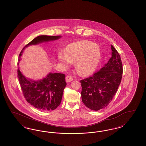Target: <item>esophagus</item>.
<instances>
[{
	"label": "esophagus",
	"mask_w": 146,
	"mask_h": 146,
	"mask_svg": "<svg viewBox=\"0 0 146 146\" xmlns=\"http://www.w3.org/2000/svg\"><path fill=\"white\" fill-rule=\"evenodd\" d=\"M73 80V78L72 76H66V81L67 83H70Z\"/></svg>",
	"instance_id": "esophagus-1"
}]
</instances>
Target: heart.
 <instances>
[{
    "mask_svg": "<svg viewBox=\"0 0 146 146\" xmlns=\"http://www.w3.org/2000/svg\"><path fill=\"white\" fill-rule=\"evenodd\" d=\"M101 52L98 45L88 41L75 42L68 45L64 54L58 55V60L67 67L75 62L76 68L79 73L86 76L92 74L101 60Z\"/></svg>",
    "mask_w": 146,
    "mask_h": 146,
    "instance_id": "heart-1",
    "label": "heart"
}]
</instances>
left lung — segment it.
Instances as JSON below:
<instances>
[{
    "instance_id": "1",
    "label": "left lung",
    "mask_w": 146,
    "mask_h": 146,
    "mask_svg": "<svg viewBox=\"0 0 146 146\" xmlns=\"http://www.w3.org/2000/svg\"><path fill=\"white\" fill-rule=\"evenodd\" d=\"M111 57L98 72L80 80L84 104L93 111L104 108L111 102L121 83L123 65L120 55L111 45Z\"/></svg>"
}]
</instances>
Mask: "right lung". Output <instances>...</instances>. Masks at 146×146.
Segmentation results:
<instances>
[{
    "instance_id": "add662e5",
    "label": "right lung",
    "mask_w": 146,
    "mask_h": 146,
    "mask_svg": "<svg viewBox=\"0 0 146 146\" xmlns=\"http://www.w3.org/2000/svg\"><path fill=\"white\" fill-rule=\"evenodd\" d=\"M61 38V35H39L29 42L20 54L19 61L26 48L42 42L54 41ZM18 78L24 97L29 104L42 111H50L55 110L60 104L63 93L67 83L65 75L62 73L49 74L42 79L35 80L25 76L19 68Z\"/></svg>"
}]
</instances>
